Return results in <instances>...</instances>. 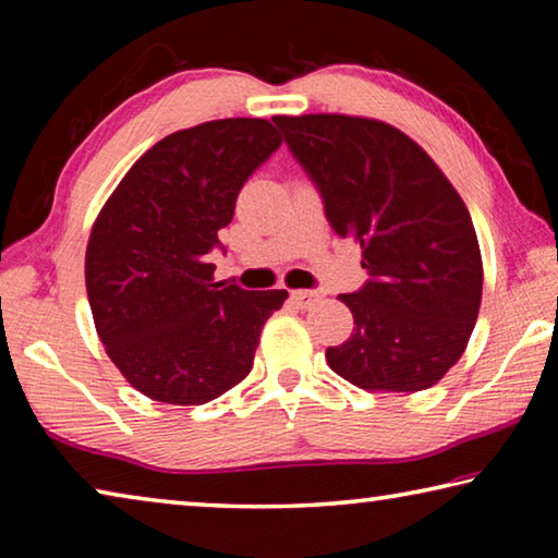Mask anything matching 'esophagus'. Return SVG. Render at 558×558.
<instances>
[{"label":"esophagus","instance_id":"obj_1","mask_svg":"<svg viewBox=\"0 0 558 558\" xmlns=\"http://www.w3.org/2000/svg\"><path fill=\"white\" fill-rule=\"evenodd\" d=\"M292 300H295L300 307H313L319 302V295L315 290H295L292 292Z\"/></svg>","mask_w":558,"mask_h":558}]
</instances>
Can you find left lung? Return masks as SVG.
<instances>
[{
    "label": "left lung",
    "instance_id": "1",
    "mask_svg": "<svg viewBox=\"0 0 558 558\" xmlns=\"http://www.w3.org/2000/svg\"><path fill=\"white\" fill-rule=\"evenodd\" d=\"M337 235L362 245L364 286L339 300L354 332L327 364L369 391H423L465 352L483 300L468 206L409 135L379 120L278 116Z\"/></svg>",
    "mask_w": 558,
    "mask_h": 558
}]
</instances>
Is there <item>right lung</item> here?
<instances>
[{"instance_id": "1", "label": "right lung", "mask_w": 558, "mask_h": 558, "mask_svg": "<svg viewBox=\"0 0 558 558\" xmlns=\"http://www.w3.org/2000/svg\"><path fill=\"white\" fill-rule=\"evenodd\" d=\"M280 145L260 118L179 130L130 167L93 223L86 288L98 337L149 399L206 403L248 376L288 292L214 282L209 253L223 251L235 196Z\"/></svg>"}]
</instances>
